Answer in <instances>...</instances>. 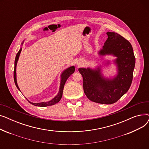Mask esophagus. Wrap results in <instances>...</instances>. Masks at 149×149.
<instances>
[{"label": "esophagus", "instance_id": "esophagus-1", "mask_svg": "<svg viewBox=\"0 0 149 149\" xmlns=\"http://www.w3.org/2000/svg\"><path fill=\"white\" fill-rule=\"evenodd\" d=\"M83 63V61L82 60H80V59L76 61V64H77V65L78 66H79L81 65Z\"/></svg>", "mask_w": 149, "mask_h": 149}]
</instances>
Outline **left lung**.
I'll use <instances>...</instances> for the list:
<instances>
[{
	"label": "left lung",
	"instance_id": "obj_1",
	"mask_svg": "<svg viewBox=\"0 0 149 149\" xmlns=\"http://www.w3.org/2000/svg\"><path fill=\"white\" fill-rule=\"evenodd\" d=\"M108 38L98 56H112V60H106L95 68H80L83 79V90L88 98L95 103L111 104L116 102L129 89L135 66V57L130 43L120 34L107 32ZM112 62L116 66L117 73L105 77L103 68Z\"/></svg>",
	"mask_w": 149,
	"mask_h": 149
}]
</instances>
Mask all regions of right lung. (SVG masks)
<instances>
[{"mask_svg": "<svg viewBox=\"0 0 149 149\" xmlns=\"http://www.w3.org/2000/svg\"><path fill=\"white\" fill-rule=\"evenodd\" d=\"M24 41L23 40V42L21 44V46L23 45V43H24ZM22 47L21 46V48H20V50L19 51V52H17V54H16V56H15V61H14V83L15 86H16L17 88L19 89V91H20V88L18 86L17 84V75H16V67H17V62L19 58V56L20 55L21 51H22ZM75 66H71L68 68H66V69H65L63 71L60 75V87H59V91L58 92V93L57 94V95L56 97H54L52 100L48 101H46V102H40V103H33L31 101H29L26 98V99L28 100V101L29 102L32 104L33 105L35 106H38V107H46V106H52L54 104H56V103H57L58 101L61 100L62 95H63V88H64V86L65 84L66 81V80H68V78L69 77V76L72 74L74 71H75ZM21 92V91H20Z\"/></svg>", "mask_w": 149, "mask_h": 149, "instance_id": "1", "label": "right lung"}]
</instances>
